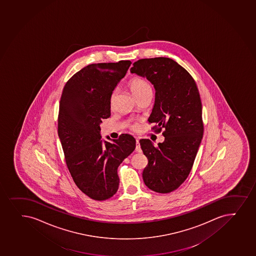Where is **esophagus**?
Wrapping results in <instances>:
<instances>
[{
  "label": "esophagus",
  "mask_w": 256,
  "mask_h": 256,
  "mask_svg": "<svg viewBox=\"0 0 256 256\" xmlns=\"http://www.w3.org/2000/svg\"><path fill=\"white\" fill-rule=\"evenodd\" d=\"M135 150L136 152H141L142 150H141L140 146V142H138V140H136V148H135Z\"/></svg>",
  "instance_id": "obj_1"
}]
</instances>
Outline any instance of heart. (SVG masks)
Instances as JSON below:
<instances>
[{"mask_svg": "<svg viewBox=\"0 0 256 256\" xmlns=\"http://www.w3.org/2000/svg\"><path fill=\"white\" fill-rule=\"evenodd\" d=\"M128 88H130V91L132 92V95L134 96L135 98H141L144 97L146 95L150 94L152 92V88L150 86V84L147 82L146 80H144L143 78H134L128 82ZM116 91L114 90L113 92L110 94V103L112 106L114 98H115ZM132 128H136V125H132Z\"/></svg>", "mask_w": 256, "mask_h": 256, "instance_id": "obj_1", "label": "heart"}]
</instances>
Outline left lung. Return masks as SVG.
Masks as SVG:
<instances>
[{
  "instance_id": "8db88e82",
  "label": "left lung",
  "mask_w": 256,
  "mask_h": 256,
  "mask_svg": "<svg viewBox=\"0 0 256 256\" xmlns=\"http://www.w3.org/2000/svg\"><path fill=\"white\" fill-rule=\"evenodd\" d=\"M132 66L130 72L154 85L155 104L148 121L155 132L164 128L165 137L156 146L147 138L140 140L148 159L143 180L156 192L170 193L189 176L204 135L198 88L189 72L170 58H142Z\"/></svg>"
}]
</instances>
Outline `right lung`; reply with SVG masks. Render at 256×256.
Returning <instances> with one entry per match:
<instances>
[{"mask_svg":"<svg viewBox=\"0 0 256 256\" xmlns=\"http://www.w3.org/2000/svg\"><path fill=\"white\" fill-rule=\"evenodd\" d=\"M131 64H88L70 78L61 95L58 134L67 168L78 188L96 201L116 193L118 167L136 146L128 134L112 143L100 135L102 120L110 116V94Z\"/></svg>","mask_w":256,"mask_h":256,"instance_id":"add662e5","label":"right lung"}]
</instances>
